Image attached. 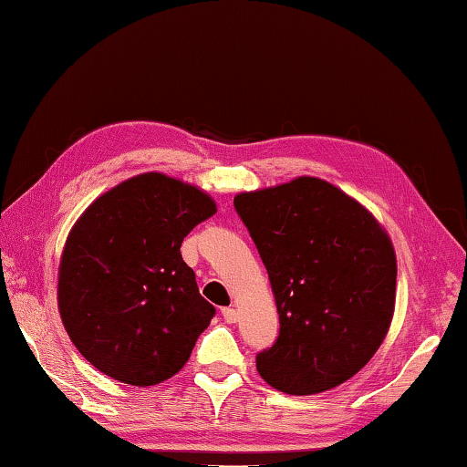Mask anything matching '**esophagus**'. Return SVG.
I'll return each instance as SVG.
<instances>
[{"label":"esophagus","mask_w":467,"mask_h":467,"mask_svg":"<svg viewBox=\"0 0 467 467\" xmlns=\"http://www.w3.org/2000/svg\"><path fill=\"white\" fill-rule=\"evenodd\" d=\"M223 317L226 322H231L233 325V322L239 320V312H236L234 308H223Z\"/></svg>","instance_id":"obj_1"}]
</instances>
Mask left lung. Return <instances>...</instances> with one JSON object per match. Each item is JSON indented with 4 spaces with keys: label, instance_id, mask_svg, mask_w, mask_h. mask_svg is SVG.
Segmentation results:
<instances>
[{
    "label": "left lung",
    "instance_id": "obj_1",
    "mask_svg": "<svg viewBox=\"0 0 467 467\" xmlns=\"http://www.w3.org/2000/svg\"><path fill=\"white\" fill-rule=\"evenodd\" d=\"M234 208L274 292L279 337L257 355L279 392L310 396L353 378L384 343L396 253L368 208L318 177L243 192Z\"/></svg>",
    "mask_w": 467,
    "mask_h": 467
}]
</instances>
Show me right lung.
I'll use <instances>...</instances> for the list:
<instances>
[{
    "label": "right lung",
    "mask_w": 467,
    "mask_h": 467,
    "mask_svg": "<svg viewBox=\"0 0 467 467\" xmlns=\"http://www.w3.org/2000/svg\"><path fill=\"white\" fill-rule=\"evenodd\" d=\"M212 214L206 192L150 171L101 193L73 224L58 263V312L101 374L147 388L190 359L216 310L180 247Z\"/></svg>",
    "instance_id": "1"
}]
</instances>
